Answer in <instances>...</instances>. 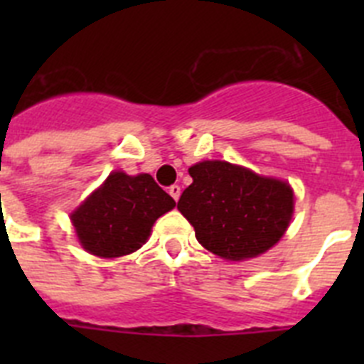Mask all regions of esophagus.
<instances>
[{"label": "esophagus", "mask_w": 364, "mask_h": 364, "mask_svg": "<svg viewBox=\"0 0 364 364\" xmlns=\"http://www.w3.org/2000/svg\"><path fill=\"white\" fill-rule=\"evenodd\" d=\"M180 193H182V189H180V186H171V188H169V195H171V197L175 198V202H178Z\"/></svg>", "instance_id": "1"}]
</instances>
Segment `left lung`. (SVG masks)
Segmentation results:
<instances>
[{"mask_svg":"<svg viewBox=\"0 0 364 364\" xmlns=\"http://www.w3.org/2000/svg\"><path fill=\"white\" fill-rule=\"evenodd\" d=\"M193 184L178 211L195 228L197 240L228 260L253 259L281 240L294 215L288 182L260 176L224 160L189 167Z\"/></svg>","mask_w":364,"mask_h":364,"instance_id":"8db88e82","label":"left lung"}]
</instances>
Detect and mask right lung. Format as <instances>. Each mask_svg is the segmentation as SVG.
Segmentation results:
<instances>
[{
    "label": "right lung",
    "instance_id": "obj_1",
    "mask_svg": "<svg viewBox=\"0 0 364 364\" xmlns=\"http://www.w3.org/2000/svg\"><path fill=\"white\" fill-rule=\"evenodd\" d=\"M173 208L175 200L151 175L112 171L70 213V220L85 252L114 259L142 247L156 218Z\"/></svg>",
    "mask_w": 364,
    "mask_h": 364
}]
</instances>
